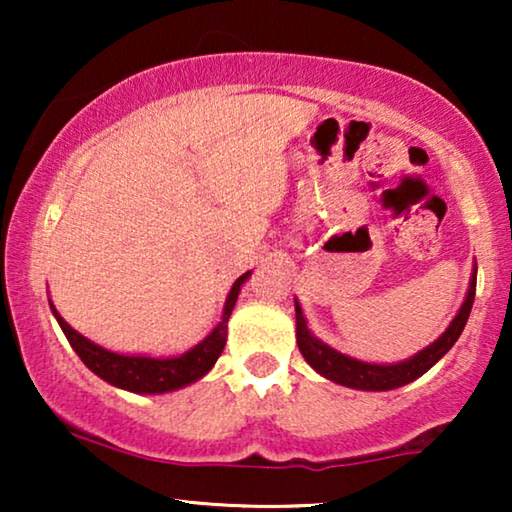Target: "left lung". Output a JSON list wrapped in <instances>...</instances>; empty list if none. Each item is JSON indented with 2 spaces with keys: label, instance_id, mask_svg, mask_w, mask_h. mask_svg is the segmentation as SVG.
<instances>
[{
  "label": "left lung",
  "instance_id": "1",
  "mask_svg": "<svg viewBox=\"0 0 512 512\" xmlns=\"http://www.w3.org/2000/svg\"><path fill=\"white\" fill-rule=\"evenodd\" d=\"M475 279H478V263H473L471 282H468V291L464 303H461L459 312L454 314L450 326L445 328L443 335L438 340H433L429 347H424L422 352H417L410 359L398 361V363H368L359 361L354 356H347L333 349L326 342H321L310 328H307V319L303 314L296 298V340L300 354L305 356V361L317 370L321 377L331 380L342 387L359 389V391H389L410 384L417 377H422L426 370L436 366L443 356L450 352L454 342L459 340L461 331H464L468 314H471L473 300H475Z\"/></svg>",
  "mask_w": 512,
  "mask_h": 512
}]
</instances>
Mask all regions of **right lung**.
Instances as JSON below:
<instances>
[{"label": "right lung", "mask_w": 512, "mask_h": 512, "mask_svg": "<svg viewBox=\"0 0 512 512\" xmlns=\"http://www.w3.org/2000/svg\"><path fill=\"white\" fill-rule=\"evenodd\" d=\"M251 277V270L244 272L242 277L235 279L233 289H230L226 305H223L221 321L212 328V333L205 340H200L198 345L188 349V352L179 356H167V359H156V356L146 354H118L111 349H104L95 345L93 340H88L86 335L74 331L65 319L60 317V312L55 310L51 303L53 317L58 319L62 333L67 335L69 345L79 359L93 370L97 377H102L104 382L114 384L118 389L132 391V394H167V391H177L188 384L198 382L200 377H205L209 370L214 368L216 359H219L223 347H226L228 338V319L233 314V307L240 296L242 284Z\"/></svg>", "instance_id": "obj_1"}]
</instances>
